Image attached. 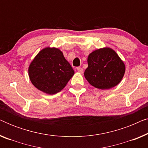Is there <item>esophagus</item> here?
<instances>
[{
	"instance_id": "34e87169",
	"label": "esophagus",
	"mask_w": 148,
	"mask_h": 148,
	"mask_svg": "<svg viewBox=\"0 0 148 148\" xmlns=\"http://www.w3.org/2000/svg\"><path fill=\"white\" fill-rule=\"evenodd\" d=\"M77 71L79 73H84V69H83V68L77 67Z\"/></svg>"
}]
</instances>
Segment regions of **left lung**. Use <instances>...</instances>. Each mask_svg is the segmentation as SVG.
Masks as SVG:
<instances>
[{
    "label": "left lung",
    "mask_w": 148,
    "mask_h": 148,
    "mask_svg": "<svg viewBox=\"0 0 148 148\" xmlns=\"http://www.w3.org/2000/svg\"><path fill=\"white\" fill-rule=\"evenodd\" d=\"M85 77L95 88L108 90L121 82L125 71L124 62L110 48L98 49L89 54Z\"/></svg>",
    "instance_id": "obj_1"
}]
</instances>
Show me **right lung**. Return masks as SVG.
I'll list each match as a JSON object with an SVG mask.
<instances>
[{
    "label": "right lung",
    "instance_id": "obj_1",
    "mask_svg": "<svg viewBox=\"0 0 148 148\" xmlns=\"http://www.w3.org/2000/svg\"><path fill=\"white\" fill-rule=\"evenodd\" d=\"M32 84L48 94H54L63 89L74 75V71L56 48H46L38 53L29 66Z\"/></svg>",
    "mask_w": 148,
    "mask_h": 148
}]
</instances>
